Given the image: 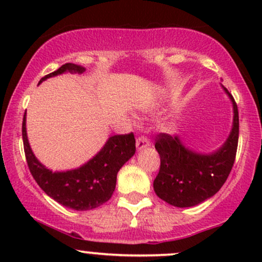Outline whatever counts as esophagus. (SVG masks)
<instances>
[{"mask_svg":"<svg viewBox=\"0 0 262 262\" xmlns=\"http://www.w3.org/2000/svg\"><path fill=\"white\" fill-rule=\"evenodd\" d=\"M149 145H150V140L148 139V138L144 137V135L138 137V139H137V149L138 150H143V149L148 148Z\"/></svg>","mask_w":262,"mask_h":262,"instance_id":"34e87169","label":"esophagus"}]
</instances>
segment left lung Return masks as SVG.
Masks as SVG:
<instances>
[{
	"label": "left lung",
	"instance_id": "1",
	"mask_svg": "<svg viewBox=\"0 0 262 262\" xmlns=\"http://www.w3.org/2000/svg\"><path fill=\"white\" fill-rule=\"evenodd\" d=\"M223 89L233 102L234 121L229 137L217 151L200 154L186 148L177 135H156L160 170L154 180V191L171 206L186 208L202 203L214 196L229 176L239 140V112L233 96Z\"/></svg>",
	"mask_w": 262,
	"mask_h": 262
}]
</instances>
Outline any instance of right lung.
Here are the masks:
<instances>
[{
	"label": "right lung",
	"mask_w": 262,
	"mask_h": 262,
	"mask_svg": "<svg viewBox=\"0 0 262 262\" xmlns=\"http://www.w3.org/2000/svg\"><path fill=\"white\" fill-rule=\"evenodd\" d=\"M66 71L82 74L85 68L68 62L54 73L41 77L39 83ZM22 137L27 164L39 187L58 203L76 210H90L106 203L116 188L119 169L135 154L133 133L113 135L97 155L79 169L53 172L38 161L29 146L26 113L22 123Z\"/></svg>",
	"instance_id": "obj_1"
}]
</instances>
